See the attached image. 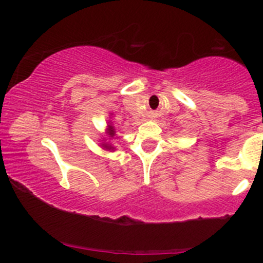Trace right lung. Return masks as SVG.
Instances as JSON below:
<instances>
[{"label": "right lung", "mask_w": 263, "mask_h": 263, "mask_svg": "<svg viewBox=\"0 0 263 263\" xmlns=\"http://www.w3.org/2000/svg\"><path fill=\"white\" fill-rule=\"evenodd\" d=\"M112 115V114H110ZM105 135H106V137L101 138V148L105 149V151H108V152H114L115 149H116V147L114 146L112 143H111V140H114L115 136H116V129H115V126L112 125V122L108 121L107 122V126H106V131H105ZM109 140V142H107V140Z\"/></svg>", "instance_id": "obj_1"}]
</instances>
